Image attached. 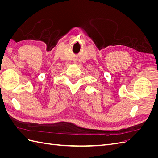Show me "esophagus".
Wrapping results in <instances>:
<instances>
[{"label":"esophagus","mask_w":158,"mask_h":158,"mask_svg":"<svg viewBox=\"0 0 158 158\" xmlns=\"http://www.w3.org/2000/svg\"><path fill=\"white\" fill-rule=\"evenodd\" d=\"M74 64H77V60H74Z\"/></svg>","instance_id":"obj_1"}]
</instances>
